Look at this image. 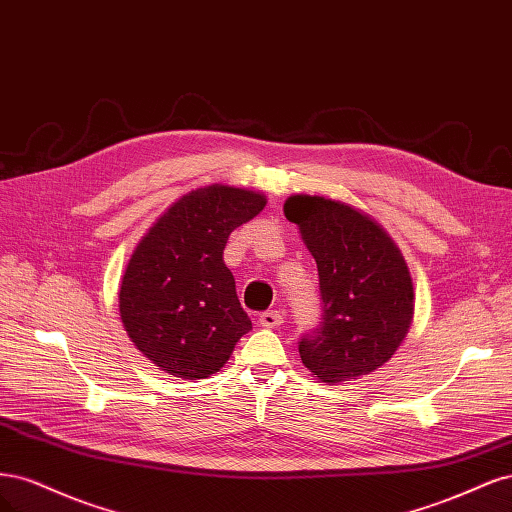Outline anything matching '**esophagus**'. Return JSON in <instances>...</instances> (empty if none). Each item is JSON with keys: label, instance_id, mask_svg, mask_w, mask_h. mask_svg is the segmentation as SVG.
<instances>
[{"label": "esophagus", "instance_id": "esophagus-1", "mask_svg": "<svg viewBox=\"0 0 512 512\" xmlns=\"http://www.w3.org/2000/svg\"><path fill=\"white\" fill-rule=\"evenodd\" d=\"M278 325H283V315H280L278 310H268V312H261V315H259V327L272 329V327H278Z\"/></svg>", "mask_w": 512, "mask_h": 512}]
</instances>
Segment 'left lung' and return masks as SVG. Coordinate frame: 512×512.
Instances as JSON below:
<instances>
[{"mask_svg":"<svg viewBox=\"0 0 512 512\" xmlns=\"http://www.w3.org/2000/svg\"><path fill=\"white\" fill-rule=\"evenodd\" d=\"M317 261L323 315L302 338V364L321 383L372 374L393 357L415 315V289L400 246L370 214L323 195L283 206Z\"/></svg>","mask_w":512,"mask_h":512,"instance_id":"1","label":"left lung"}]
</instances>
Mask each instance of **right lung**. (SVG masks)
<instances>
[{
  "instance_id": "right-lung-1",
  "label": "right lung",
  "mask_w": 512,
  "mask_h": 512,
  "mask_svg": "<svg viewBox=\"0 0 512 512\" xmlns=\"http://www.w3.org/2000/svg\"><path fill=\"white\" fill-rule=\"evenodd\" d=\"M261 191L214 183L176 200L129 257L119 312L129 340L183 381L217 374L253 327L223 261L229 234L266 206Z\"/></svg>"
}]
</instances>
